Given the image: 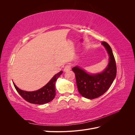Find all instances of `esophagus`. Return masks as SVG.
<instances>
[{"instance_id": "34e87169", "label": "esophagus", "mask_w": 135, "mask_h": 135, "mask_svg": "<svg viewBox=\"0 0 135 135\" xmlns=\"http://www.w3.org/2000/svg\"><path fill=\"white\" fill-rule=\"evenodd\" d=\"M71 69V66L70 65H66V66H65V68H64V71H65V72H66V71H69Z\"/></svg>"}]
</instances>
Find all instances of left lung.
Returning a JSON list of instances; mask_svg holds the SVG:
<instances>
[{"label": "left lung", "mask_w": 135, "mask_h": 135, "mask_svg": "<svg viewBox=\"0 0 135 135\" xmlns=\"http://www.w3.org/2000/svg\"><path fill=\"white\" fill-rule=\"evenodd\" d=\"M109 56V62L103 71L89 73L81 68L76 66L72 68L75 74L76 85L80 95L88 99H93L103 95L115 79L117 67L113 51L105 42L101 43Z\"/></svg>", "instance_id": "obj_1"}]
</instances>
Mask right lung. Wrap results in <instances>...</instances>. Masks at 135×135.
Instances as JSON below:
<instances>
[{"instance_id":"1","label":"right lung","mask_w":135,"mask_h":135,"mask_svg":"<svg viewBox=\"0 0 135 135\" xmlns=\"http://www.w3.org/2000/svg\"><path fill=\"white\" fill-rule=\"evenodd\" d=\"M62 73V71H61L57 73L44 86L36 91H23L16 86L14 82L13 83L18 93L28 103L38 105L44 104L54 100L56 95V81Z\"/></svg>"}]
</instances>
